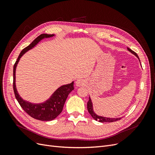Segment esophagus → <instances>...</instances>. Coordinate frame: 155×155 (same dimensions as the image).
I'll return each mask as SVG.
<instances>
[{"mask_svg": "<svg viewBox=\"0 0 155 155\" xmlns=\"http://www.w3.org/2000/svg\"><path fill=\"white\" fill-rule=\"evenodd\" d=\"M85 81L83 80V79H77L76 81V85L78 87H81V86H83L84 85H85Z\"/></svg>", "mask_w": 155, "mask_h": 155, "instance_id": "1", "label": "esophagus"}]
</instances>
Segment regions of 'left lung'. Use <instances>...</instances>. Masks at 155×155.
<instances>
[{
	"label": "left lung",
	"mask_w": 155,
	"mask_h": 155,
	"mask_svg": "<svg viewBox=\"0 0 155 155\" xmlns=\"http://www.w3.org/2000/svg\"><path fill=\"white\" fill-rule=\"evenodd\" d=\"M127 50L129 51H130L131 54H133V55H134L136 57H137L140 61V59H139L137 53H135L134 51H133L131 49L129 48L128 47L127 48ZM87 109H88V111L89 113H90V114L92 116V118L94 119L95 120L99 121V122H113V121H116L118 120H120L121 118H107V117H104V116H102L97 115L94 112V110L93 104H92V100H91V98L90 96H89V100H88V101L87 103Z\"/></svg>",
	"instance_id": "left-lung-1"
}]
</instances>
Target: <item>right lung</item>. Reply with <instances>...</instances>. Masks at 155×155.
<instances>
[{
    "mask_svg": "<svg viewBox=\"0 0 155 155\" xmlns=\"http://www.w3.org/2000/svg\"><path fill=\"white\" fill-rule=\"evenodd\" d=\"M55 34H43L37 37L33 41L25 48L23 49L16 61L13 66V91L15 96L18 104L26 113L35 119L41 121H51L58 117L62 112L64 103L69 94L74 89V81L71 83L67 84L59 87L55 90L50 97L42 103H31L28 101L23 100L21 96L18 94L16 87V68L22 55L26 54L28 51L34 48L40 41L46 38H50Z\"/></svg>",
    "mask_w": 155,
    "mask_h": 155,
    "instance_id": "add662e5",
    "label": "right lung"
}]
</instances>
